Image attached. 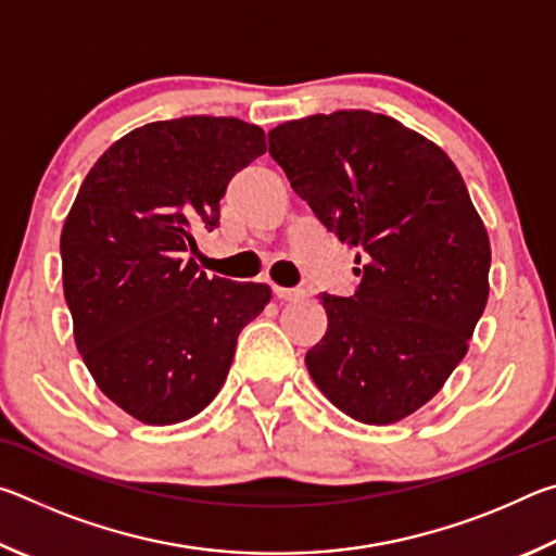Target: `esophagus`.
<instances>
[{"label": "esophagus", "instance_id": "esophagus-1", "mask_svg": "<svg viewBox=\"0 0 556 556\" xmlns=\"http://www.w3.org/2000/svg\"><path fill=\"white\" fill-rule=\"evenodd\" d=\"M275 296L279 299V301H299L301 296V291L299 289H285V287H275Z\"/></svg>", "mask_w": 556, "mask_h": 556}]
</instances>
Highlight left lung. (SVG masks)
Returning <instances> with one entry per match:
<instances>
[{"instance_id":"1","label":"left lung","mask_w":556,"mask_h":556,"mask_svg":"<svg viewBox=\"0 0 556 556\" xmlns=\"http://www.w3.org/2000/svg\"><path fill=\"white\" fill-rule=\"evenodd\" d=\"M269 154L355 255V294L321 296L306 353L316 388L363 425H394L434 397L468 353L488 301L491 240L456 164L370 110L291 119Z\"/></svg>"}]
</instances>
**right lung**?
I'll list each match as a JSON object with an SVG mask.
<instances>
[{
	"label": "right lung",
	"mask_w": 556,
	"mask_h": 556,
	"mask_svg": "<svg viewBox=\"0 0 556 556\" xmlns=\"http://www.w3.org/2000/svg\"><path fill=\"white\" fill-rule=\"evenodd\" d=\"M267 152L238 117L149 122L90 168L61 232L63 294L83 363L142 425L208 407L238 336L269 304L257 281L208 279L186 252L218 228L230 178Z\"/></svg>",
	"instance_id": "obj_1"
}]
</instances>
